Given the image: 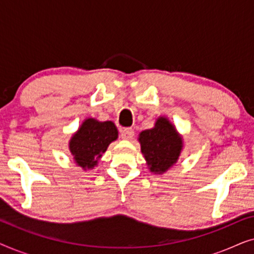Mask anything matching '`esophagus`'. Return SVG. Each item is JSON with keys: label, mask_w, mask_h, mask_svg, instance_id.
<instances>
[{"label": "esophagus", "mask_w": 254, "mask_h": 254, "mask_svg": "<svg viewBox=\"0 0 254 254\" xmlns=\"http://www.w3.org/2000/svg\"><path fill=\"white\" fill-rule=\"evenodd\" d=\"M120 135H121V138H123V140L130 141L134 136V130L131 129V128H123L120 131Z\"/></svg>", "instance_id": "1"}]
</instances>
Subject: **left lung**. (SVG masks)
<instances>
[{"label": "left lung", "instance_id": "left-lung-1", "mask_svg": "<svg viewBox=\"0 0 254 254\" xmlns=\"http://www.w3.org/2000/svg\"><path fill=\"white\" fill-rule=\"evenodd\" d=\"M141 152L144 156L149 171L162 175L178 162L184 148L183 135L166 117H158L151 129L138 135Z\"/></svg>", "mask_w": 254, "mask_h": 254}]
</instances>
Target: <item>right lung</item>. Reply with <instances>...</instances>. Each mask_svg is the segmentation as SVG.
<instances>
[{
  "label": "right lung",
  "instance_id": "add662e5",
  "mask_svg": "<svg viewBox=\"0 0 254 254\" xmlns=\"http://www.w3.org/2000/svg\"><path fill=\"white\" fill-rule=\"evenodd\" d=\"M118 138V129L112 121L88 118L69 140V151L76 165L84 170L97 166L109 145Z\"/></svg>",
  "mask_w": 254,
  "mask_h": 254
}]
</instances>
